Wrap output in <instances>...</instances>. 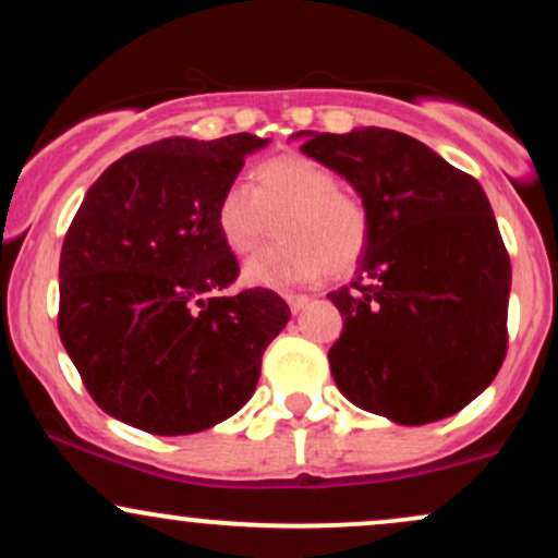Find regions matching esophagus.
I'll list each match as a JSON object with an SVG mask.
<instances>
[{"label":"esophagus","instance_id":"1","mask_svg":"<svg viewBox=\"0 0 558 558\" xmlns=\"http://www.w3.org/2000/svg\"><path fill=\"white\" fill-rule=\"evenodd\" d=\"M283 299L288 301V306H291V312H301L312 301L310 296H304V293H286Z\"/></svg>","mask_w":558,"mask_h":558}]
</instances>
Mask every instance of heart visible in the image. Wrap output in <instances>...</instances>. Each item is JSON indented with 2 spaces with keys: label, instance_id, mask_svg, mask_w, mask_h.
I'll return each instance as SVG.
<instances>
[{
  "label": "heart",
  "instance_id": "1",
  "mask_svg": "<svg viewBox=\"0 0 558 558\" xmlns=\"http://www.w3.org/2000/svg\"><path fill=\"white\" fill-rule=\"evenodd\" d=\"M278 217L283 241L246 262V283L280 288L310 283L325 272L345 275L367 252V207L341 189L336 172L317 159H265L252 170V185L233 183L217 198V233L239 257L257 252L270 239Z\"/></svg>",
  "mask_w": 558,
  "mask_h": 558
}]
</instances>
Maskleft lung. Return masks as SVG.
I'll return each mask as SVG.
<instances>
[{
	"label": "left lung",
	"instance_id": "left-lung-1",
	"mask_svg": "<svg viewBox=\"0 0 558 558\" xmlns=\"http://www.w3.org/2000/svg\"><path fill=\"white\" fill-rule=\"evenodd\" d=\"M296 136L369 213L356 280L328 293L343 317L328 351L332 380L399 425L451 417L506 356L511 262L483 185L388 128Z\"/></svg>",
	"mask_w": 558,
	"mask_h": 558
}]
</instances>
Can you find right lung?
I'll list each match as a JSON object with an SVG mask.
<instances>
[{
  "mask_svg": "<svg viewBox=\"0 0 558 558\" xmlns=\"http://www.w3.org/2000/svg\"><path fill=\"white\" fill-rule=\"evenodd\" d=\"M270 138H165L96 178L60 254L62 345L92 399L155 435H189L252 399L291 310L267 288L222 293L239 262L217 198Z\"/></svg>",
  "mask_w": 558,
  "mask_h": 558,
  "instance_id": "obj_1",
  "label": "right lung"
}]
</instances>
